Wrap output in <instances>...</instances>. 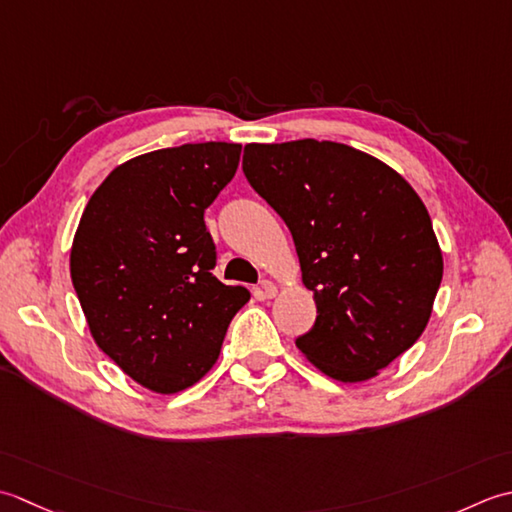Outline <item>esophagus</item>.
<instances>
[{"mask_svg":"<svg viewBox=\"0 0 512 512\" xmlns=\"http://www.w3.org/2000/svg\"><path fill=\"white\" fill-rule=\"evenodd\" d=\"M276 285L271 283V280H260V294H263V298H274L276 296Z\"/></svg>","mask_w":512,"mask_h":512,"instance_id":"1","label":"esophagus"}]
</instances>
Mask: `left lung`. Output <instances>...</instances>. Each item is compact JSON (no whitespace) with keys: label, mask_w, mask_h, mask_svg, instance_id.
I'll return each mask as SVG.
<instances>
[{"label":"left lung","mask_w":512,"mask_h":512,"mask_svg":"<svg viewBox=\"0 0 512 512\" xmlns=\"http://www.w3.org/2000/svg\"><path fill=\"white\" fill-rule=\"evenodd\" d=\"M243 172L294 238L314 327L296 347L342 382H362L422 336L442 252L420 196L389 165L344 143H249Z\"/></svg>","instance_id":"1"}]
</instances>
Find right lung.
Returning <instances> with one entry per match:
<instances>
[{
	"label": "right lung",
	"mask_w": 512,
	"mask_h": 512,
	"mask_svg": "<svg viewBox=\"0 0 512 512\" xmlns=\"http://www.w3.org/2000/svg\"><path fill=\"white\" fill-rule=\"evenodd\" d=\"M238 159L241 145L221 141L141 154L108 174L79 221L70 276L92 338L156 393L201 380L249 300L212 274L203 218Z\"/></svg>",
	"instance_id": "add662e5"
}]
</instances>
